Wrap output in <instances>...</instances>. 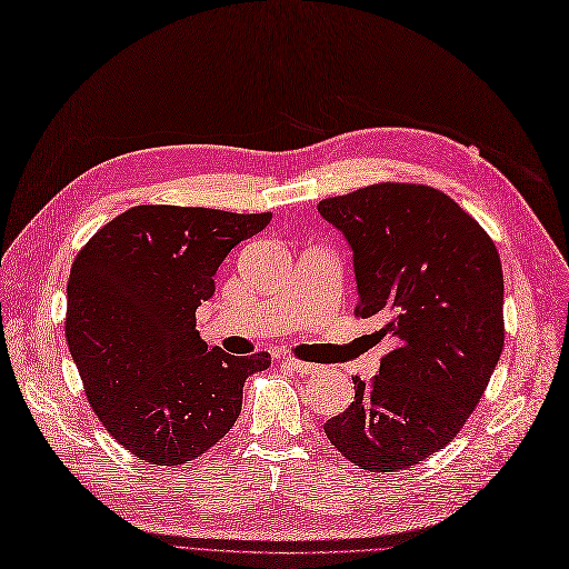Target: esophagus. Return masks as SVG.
Instances as JSON below:
<instances>
[{
  "label": "esophagus",
  "instance_id": "1",
  "mask_svg": "<svg viewBox=\"0 0 569 569\" xmlns=\"http://www.w3.org/2000/svg\"><path fill=\"white\" fill-rule=\"evenodd\" d=\"M283 363H286V366H290L292 370L302 372V375L319 372V370H321V366H317V363H307V361H300V359H292V356H288V359H283Z\"/></svg>",
  "mask_w": 569,
  "mask_h": 569
}]
</instances>
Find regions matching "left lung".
I'll return each mask as SVG.
<instances>
[{
  "label": "left lung",
  "instance_id": "1",
  "mask_svg": "<svg viewBox=\"0 0 569 569\" xmlns=\"http://www.w3.org/2000/svg\"><path fill=\"white\" fill-rule=\"evenodd\" d=\"M353 250L359 302L389 338L380 375L323 425L353 467L387 473L443 450L467 425L503 349V273L495 241L429 184L380 182L323 199Z\"/></svg>",
  "mask_w": 569,
  "mask_h": 569
}]
</instances>
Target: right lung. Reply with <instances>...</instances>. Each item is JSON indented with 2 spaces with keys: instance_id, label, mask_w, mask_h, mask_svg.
I'll use <instances>...</instances> for the list:
<instances>
[{
  "instance_id": "obj_1",
  "label": "right lung",
  "mask_w": 569,
  "mask_h": 569,
  "mask_svg": "<svg viewBox=\"0 0 569 569\" xmlns=\"http://www.w3.org/2000/svg\"><path fill=\"white\" fill-rule=\"evenodd\" d=\"M271 213L133 206L98 229L68 279L66 338L102 427L157 467L201 457L234 427L267 351L231 356L199 338L197 307L227 252Z\"/></svg>"
}]
</instances>
